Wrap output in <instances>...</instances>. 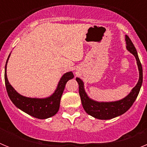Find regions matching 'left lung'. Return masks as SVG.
<instances>
[{
  "label": "left lung",
  "mask_w": 147,
  "mask_h": 147,
  "mask_svg": "<svg viewBox=\"0 0 147 147\" xmlns=\"http://www.w3.org/2000/svg\"><path fill=\"white\" fill-rule=\"evenodd\" d=\"M125 40L126 44H127V49L131 54L135 56L137 61L138 71H139V80L137 85L132 88L130 93L127 95L125 98L116 101V102H98L94 101L88 96L84 88V83L82 80H80V78H76V82L79 84V93H80L83 108L87 113L96 119H101V120H107V119H113L124 114L133 105L139 93L143 82L142 65L138 56L137 51L127 35L125 36Z\"/></svg>",
  "instance_id": "1"
}]
</instances>
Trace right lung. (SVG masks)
I'll list each match as a JSON object with an SVG mask.
<instances>
[{"mask_svg": "<svg viewBox=\"0 0 147 147\" xmlns=\"http://www.w3.org/2000/svg\"><path fill=\"white\" fill-rule=\"evenodd\" d=\"M10 54L8 57L5 65V85L8 96L12 103L18 108L39 119H45L55 115L59 109V104L62 95L64 91L65 84L68 80L74 77L71 71L65 74L59 82L57 88L51 96L44 98H28L19 94L9 84L6 75V65Z\"/></svg>", "mask_w": 147, "mask_h": 147, "instance_id": "1", "label": "right lung"}]
</instances>
